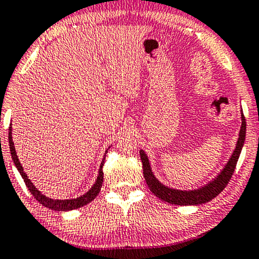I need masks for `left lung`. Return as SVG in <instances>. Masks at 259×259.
I'll list each match as a JSON object with an SVG mask.
<instances>
[{
    "label": "left lung",
    "instance_id": "obj_1",
    "mask_svg": "<svg viewBox=\"0 0 259 259\" xmlns=\"http://www.w3.org/2000/svg\"><path fill=\"white\" fill-rule=\"evenodd\" d=\"M240 116H242V125H240L237 144H236V148L234 152H232L231 157L229 158L223 170L217 175V177H214L212 181H210L209 183L203 185V187L195 189V190H177V189L166 187V185L161 183L155 177L154 172H152L147 154L143 150H140L145 182H147L148 187L152 191V194L157 196L162 201L170 204H176V205H199V204L210 202L211 199H213L216 196L220 195L231 180V176L234 174L236 164H237L239 158L240 151H242L244 145V141H245L246 122L243 111Z\"/></svg>",
    "mask_w": 259,
    "mask_h": 259
}]
</instances>
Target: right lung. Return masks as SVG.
<instances>
[{
  "label": "right lung",
  "mask_w": 259,
  "mask_h": 259,
  "mask_svg": "<svg viewBox=\"0 0 259 259\" xmlns=\"http://www.w3.org/2000/svg\"><path fill=\"white\" fill-rule=\"evenodd\" d=\"M9 148H10V154H12L14 164H15L17 170H19V172L21 174V176H22V178H23L24 183H25V185H27V188L29 189V191H30L31 195L36 198V201L41 203L42 205L49 207V209L55 210V211H69V210L78 209V207L84 206L88 203L92 202L101 190L102 183H103V171H102V167H103L105 157H103V159H102L96 182H95V184L93 185L92 189L87 192V194L79 196V197H77V198H72V199H53V198L47 197L46 195H42L41 191L37 190V189L35 188V185L32 184L31 181L28 178L27 174L23 171V166L21 165L19 157H17V155H16L15 147H14L13 136H12V124H10V126H9Z\"/></svg>",
  "instance_id": "1"
}]
</instances>
